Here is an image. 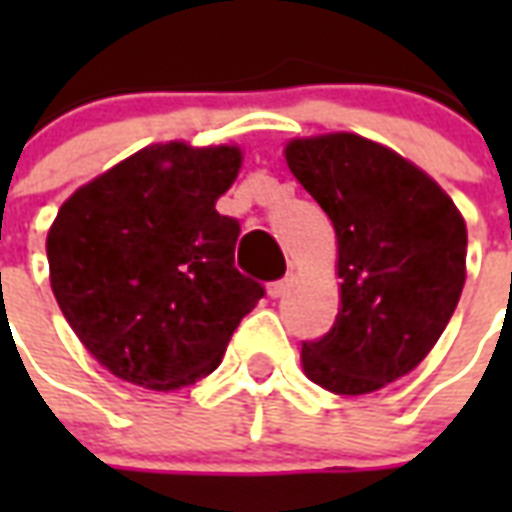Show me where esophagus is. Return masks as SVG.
<instances>
[{"label":"esophagus","mask_w":512,"mask_h":512,"mask_svg":"<svg viewBox=\"0 0 512 512\" xmlns=\"http://www.w3.org/2000/svg\"><path fill=\"white\" fill-rule=\"evenodd\" d=\"M290 285H293V274H288L285 279H279V282H271V285H268V296H271V299H282V296L288 293Z\"/></svg>","instance_id":"1"}]
</instances>
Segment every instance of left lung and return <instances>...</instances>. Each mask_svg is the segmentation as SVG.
<instances>
[{
    "label": "left lung",
    "mask_w": 512,
    "mask_h": 512,
    "mask_svg": "<svg viewBox=\"0 0 512 512\" xmlns=\"http://www.w3.org/2000/svg\"><path fill=\"white\" fill-rule=\"evenodd\" d=\"M285 161L337 235L340 312L301 348L304 376L370 395L408 376L447 329L466 282V222L425 169L365 136H296Z\"/></svg>",
    "instance_id": "left-lung-1"
}]
</instances>
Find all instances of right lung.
<instances>
[{
	"label": "right lung",
	"instance_id": "obj_1",
	"mask_svg": "<svg viewBox=\"0 0 512 512\" xmlns=\"http://www.w3.org/2000/svg\"><path fill=\"white\" fill-rule=\"evenodd\" d=\"M238 145L156 142L84 183L46 235L49 282L98 365L169 392L211 376L263 288L235 271L238 222L216 200Z\"/></svg>",
	"mask_w": 512,
	"mask_h": 512
}]
</instances>
